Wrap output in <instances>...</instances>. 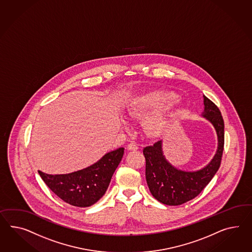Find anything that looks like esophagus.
<instances>
[{
    "label": "esophagus",
    "mask_w": 252,
    "mask_h": 252,
    "mask_svg": "<svg viewBox=\"0 0 252 252\" xmlns=\"http://www.w3.org/2000/svg\"><path fill=\"white\" fill-rule=\"evenodd\" d=\"M128 150L129 151H137L138 150V146H137V144H136L135 142H130V143H129L128 144Z\"/></svg>",
    "instance_id": "34e87169"
}]
</instances>
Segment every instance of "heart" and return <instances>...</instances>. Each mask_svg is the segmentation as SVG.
Returning a JSON list of instances; mask_svg holds the SVG:
<instances>
[{
    "label": "heart",
    "mask_w": 252,
    "mask_h": 252,
    "mask_svg": "<svg viewBox=\"0 0 252 252\" xmlns=\"http://www.w3.org/2000/svg\"><path fill=\"white\" fill-rule=\"evenodd\" d=\"M173 92L150 91L130 99L126 105L127 115L144 120V129L151 136H158L167 129L173 121L177 105Z\"/></svg>",
    "instance_id": "b5f03b06"
}]
</instances>
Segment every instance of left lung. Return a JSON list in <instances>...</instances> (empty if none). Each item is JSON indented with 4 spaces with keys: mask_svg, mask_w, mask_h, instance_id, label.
<instances>
[{
    "mask_svg": "<svg viewBox=\"0 0 252 252\" xmlns=\"http://www.w3.org/2000/svg\"><path fill=\"white\" fill-rule=\"evenodd\" d=\"M203 97L205 107L201 116L213 125L218 136V149L206 166L195 171L175 167L163 155L161 140L143 149L150 192L164 205L179 206L197 196L220 168L224 149V121L219 108L205 95Z\"/></svg>",
    "mask_w": 252,
    "mask_h": 252,
    "instance_id": "1",
    "label": "left lung"
}]
</instances>
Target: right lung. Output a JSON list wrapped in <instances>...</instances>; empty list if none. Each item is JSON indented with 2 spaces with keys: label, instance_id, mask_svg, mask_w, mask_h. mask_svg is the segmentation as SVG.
Wrapping results in <instances>:
<instances>
[{
  "label": "right lung",
  "instance_id": "add662e5",
  "mask_svg": "<svg viewBox=\"0 0 252 252\" xmlns=\"http://www.w3.org/2000/svg\"><path fill=\"white\" fill-rule=\"evenodd\" d=\"M123 154V147L116 149L91 166L69 174H48L39 170L38 173L52 192L65 203L75 207H91L106 193Z\"/></svg>",
  "mask_w": 252,
  "mask_h": 252
}]
</instances>
